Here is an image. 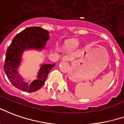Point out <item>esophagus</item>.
<instances>
[{"instance_id": "obj_1", "label": "esophagus", "mask_w": 124, "mask_h": 124, "mask_svg": "<svg viewBox=\"0 0 124 124\" xmlns=\"http://www.w3.org/2000/svg\"><path fill=\"white\" fill-rule=\"evenodd\" d=\"M70 59H71V58H70V57L68 55L64 56V57H62V59H61V60H62V61H69Z\"/></svg>"}]
</instances>
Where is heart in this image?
<instances>
[{
    "mask_svg": "<svg viewBox=\"0 0 124 124\" xmlns=\"http://www.w3.org/2000/svg\"><path fill=\"white\" fill-rule=\"evenodd\" d=\"M78 41H77V40H73V41H71L69 42V46H70L71 47H77L78 46Z\"/></svg>",
    "mask_w": 124,
    "mask_h": 124,
    "instance_id": "1",
    "label": "heart"
}]
</instances>
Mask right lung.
<instances>
[{
    "instance_id": "1",
    "label": "right lung",
    "mask_w": 124,
    "mask_h": 124,
    "mask_svg": "<svg viewBox=\"0 0 124 124\" xmlns=\"http://www.w3.org/2000/svg\"><path fill=\"white\" fill-rule=\"evenodd\" d=\"M49 39V33L40 27H29L14 37L6 53L4 70L12 85L19 90L32 93L44 85L49 73L55 64H42L39 69L37 78L26 82L18 72L25 51L36 49L41 51ZM30 82V81H29Z\"/></svg>"
}]
</instances>
